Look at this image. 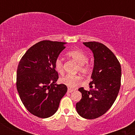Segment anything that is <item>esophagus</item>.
Instances as JSON below:
<instances>
[{
	"mask_svg": "<svg viewBox=\"0 0 135 135\" xmlns=\"http://www.w3.org/2000/svg\"><path fill=\"white\" fill-rule=\"evenodd\" d=\"M74 91V89H71V88H68V93H72V92H73Z\"/></svg>",
	"mask_w": 135,
	"mask_h": 135,
	"instance_id": "34e87169",
	"label": "esophagus"
}]
</instances>
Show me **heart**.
I'll return each mask as SVG.
<instances>
[{
  "mask_svg": "<svg viewBox=\"0 0 135 135\" xmlns=\"http://www.w3.org/2000/svg\"><path fill=\"white\" fill-rule=\"evenodd\" d=\"M67 56L70 59H73L78 63V70L83 74H88L91 71V66L88 63V56L85 52L79 49L69 51L66 54ZM55 69L58 73L61 74L63 72V65H62V60L60 58H57L55 61L54 63ZM81 80L80 76L72 74H66L60 79V81L62 84H65L69 88H74L76 86Z\"/></svg>",
  "mask_w": 135,
  "mask_h": 135,
  "instance_id": "b5f03b06",
  "label": "heart"
}]
</instances>
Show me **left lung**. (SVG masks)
I'll return each instance as SVG.
<instances>
[{
  "mask_svg": "<svg viewBox=\"0 0 135 135\" xmlns=\"http://www.w3.org/2000/svg\"><path fill=\"white\" fill-rule=\"evenodd\" d=\"M93 53L94 66L89 91L79 88L81 99L76 108L80 116L95 119L111 108L121 86L122 69L119 61L105 45L97 42H84Z\"/></svg>",
  "mask_w": 135,
  "mask_h": 135,
  "instance_id": "1",
  "label": "left lung"
}]
</instances>
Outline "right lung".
Instances as JSON below:
<instances>
[{"label":"right lung","instance_id":"right-lung-1","mask_svg":"<svg viewBox=\"0 0 135 135\" xmlns=\"http://www.w3.org/2000/svg\"><path fill=\"white\" fill-rule=\"evenodd\" d=\"M65 44L50 40L38 42L19 62L16 79L19 95L27 110L38 118L54 115L67 91L65 84H56L59 75L54 66Z\"/></svg>","mask_w":135,"mask_h":135}]
</instances>
